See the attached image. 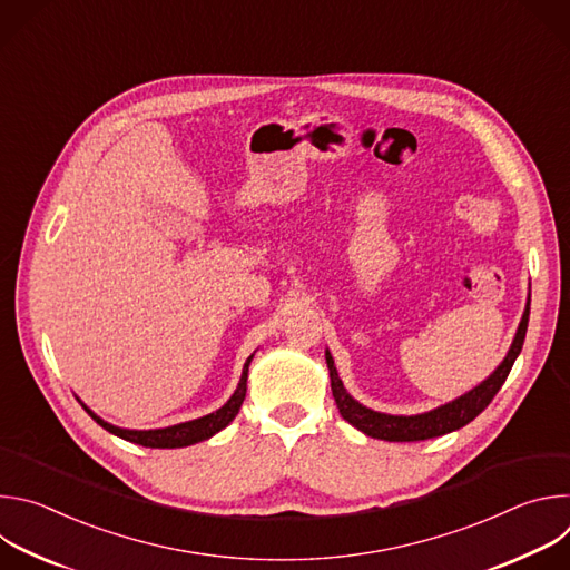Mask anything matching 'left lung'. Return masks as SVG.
Returning a JSON list of instances; mask_svg holds the SVG:
<instances>
[{
    "label": "left lung",
    "instance_id": "obj_1",
    "mask_svg": "<svg viewBox=\"0 0 570 570\" xmlns=\"http://www.w3.org/2000/svg\"><path fill=\"white\" fill-rule=\"evenodd\" d=\"M528 317H530V297H528L523 317L519 322V330H517V336L512 341V347H510L508 356L503 358V363L494 370V374L487 376L480 385H475L466 394L458 396L455 401H449L435 411H429V413H422V415H411V417L385 415V413H376L372 409H365L363 403H358L345 390V385L338 376V370L334 365V358L327 350V352H324V358H327L332 392H334V399H336V405H338L343 420L350 422L352 426H356L358 431H363L365 435L376 438V440H385V442H420V440L440 438L444 433H451V431H458V429L466 426L471 420H475L487 409V405L492 403V399L497 396V392L505 383L517 356L521 354L525 332H528Z\"/></svg>",
    "mask_w": 570,
    "mask_h": 570
}]
</instances>
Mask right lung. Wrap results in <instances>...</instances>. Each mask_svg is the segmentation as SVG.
Wrapping results in <instances>:
<instances>
[{
	"label": "right lung",
	"instance_id": "add662e5",
	"mask_svg": "<svg viewBox=\"0 0 570 570\" xmlns=\"http://www.w3.org/2000/svg\"><path fill=\"white\" fill-rule=\"evenodd\" d=\"M255 356V354H253ZM253 356L246 361V365H243V372H240V381L234 390V394L227 399V403L223 405V409H218L216 413H209L205 417H198V420H191V422H185V424H176V426H167V429H155V431H130V429H119V426H112L108 422H104L101 417H97L88 405H83V409L90 413V417L104 426L108 433L126 440V442H135V444H141V446H148V449H180V446H189V444H196V442H203V440H209L212 435H216L218 431H223L238 413L243 399H246V390H248V367H250V361Z\"/></svg>",
	"mask_w": 570,
	"mask_h": 570
}]
</instances>
